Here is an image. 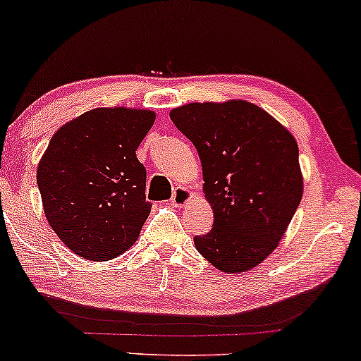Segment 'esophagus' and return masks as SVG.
I'll return each instance as SVG.
<instances>
[{"instance_id": "esophagus-1", "label": "esophagus", "mask_w": 361, "mask_h": 361, "mask_svg": "<svg viewBox=\"0 0 361 361\" xmlns=\"http://www.w3.org/2000/svg\"><path fill=\"white\" fill-rule=\"evenodd\" d=\"M192 199H194V194H192L189 189H185V187H177V189L174 190V194H172L171 202L174 207H179V209H182V207L190 204Z\"/></svg>"}]
</instances>
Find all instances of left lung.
I'll list each match as a JSON object with an SVG mask.
<instances>
[{"label":"left lung","instance_id":"8db88e82","mask_svg":"<svg viewBox=\"0 0 361 361\" xmlns=\"http://www.w3.org/2000/svg\"><path fill=\"white\" fill-rule=\"evenodd\" d=\"M195 146L214 228L195 236L221 273H246L278 248L302 199L294 136L263 108L245 100L189 103L171 113Z\"/></svg>","mask_w":361,"mask_h":361}]
</instances>
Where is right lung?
<instances>
[{
    "mask_svg": "<svg viewBox=\"0 0 361 361\" xmlns=\"http://www.w3.org/2000/svg\"><path fill=\"white\" fill-rule=\"evenodd\" d=\"M156 120L137 108H93L59 128L37 166L51 228L90 261L116 258L136 243L151 212L136 149Z\"/></svg>",
    "mask_w": 361,
    "mask_h": 361,
    "instance_id": "right-lung-1",
    "label": "right lung"
}]
</instances>
